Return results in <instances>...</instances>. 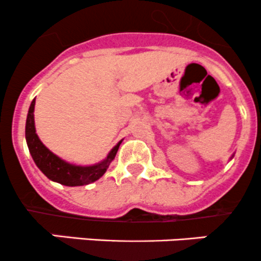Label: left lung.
I'll return each mask as SVG.
<instances>
[{"instance_id": "8db88e82", "label": "left lung", "mask_w": 261, "mask_h": 261, "mask_svg": "<svg viewBox=\"0 0 261 261\" xmlns=\"http://www.w3.org/2000/svg\"><path fill=\"white\" fill-rule=\"evenodd\" d=\"M232 157H233V156H232Z\"/></svg>"}]
</instances>
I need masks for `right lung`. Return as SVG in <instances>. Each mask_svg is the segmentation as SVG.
Returning <instances> with one entry per match:
<instances>
[{"instance_id": "right-lung-1", "label": "right lung", "mask_w": 261, "mask_h": 261, "mask_svg": "<svg viewBox=\"0 0 261 261\" xmlns=\"http://www.w3.org/2000/svg\"><path fill=\"white\" fill-rule=\"evenodd\" d=\"M34 107L35 99L30 104L29 112H28L27 125H25V138H27L29 152L34 160L35 165L40 169V171L51 181L59 182L66 187H81V185L91 184V182L99 180L105 174L109 167L110 162L114 160L120 143L113 147L112 151L107 156V159L101 162L90 166H80V165L69 164L64 161L61 157L49 151L42 143L35 130L34 123Z\"/></svg>"}]
</instances>
